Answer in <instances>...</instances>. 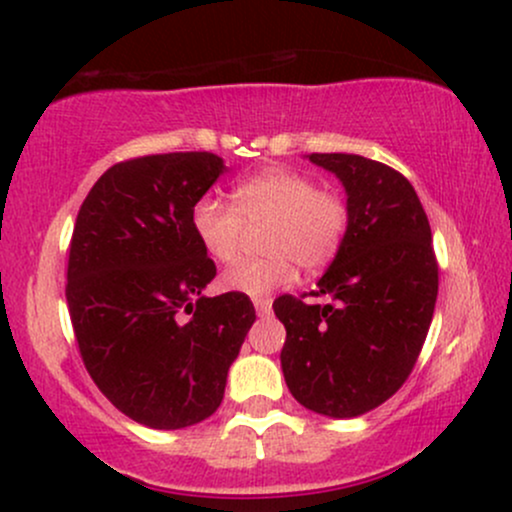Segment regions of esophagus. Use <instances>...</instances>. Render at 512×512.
<instances>
[{"label": "esophagus", "instance_id": "esophagus-1", "mask_svg": "<svg viewBox=\"0 0 512 512\" xmlns=\"http://www.w3.org/2000/svg\"><path fill=\"white\" fill-rule=\"evenodd\" d=\"M255 310H257V315H269L272 313V301H269V298H255Z\"/></svg>", "mask_w": 512, "mask_h": 512}]
</instances>
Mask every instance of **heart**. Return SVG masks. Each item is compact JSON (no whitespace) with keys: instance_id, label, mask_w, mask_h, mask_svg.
<instances>
[{"instance_id":"1","label":"heart","mask_w":512,"mask_h":512,"mask_svg":"<svg viewBox=\"0 0 512 512\" xmlns=\"http://www.w3.org/2000/svg\"><path fill=\"white\" fill-rule=\"evenodd\" d=\"M233 206L216 197L197 199L190 226L211 260L233 262L245 236L242 221L250 228L269 223L264 250L272 255L240 262L221 276V289L250 298L291 284L298 264L308 272L330 264L349 226V207L337 192L320 190L315 178L281 166L240 180Z\"/></svg>"}]
</instances>
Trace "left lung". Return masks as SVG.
<instances>
[{"instance_id": "obj_1", "label": "left lung", "mask_w": 512, "mask_h": 512, "mask_svg": "<svg viewBox=\"0 0 512 512\" xmlns=\"http://www.w3.org/2000/svg\"><path fill=\"white\" fill-rule=\"evenodd\" d=\"M308 161L342 182L349 226L317 281V293L332 303L274 301L286 327L281 370L305 409L354 419L409 378L433 320L438 264L426 211L404 175L356 154Z\"/></svg>"}]
</instances>
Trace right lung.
Returning <instances> with one entry per match:
<instances>
[{
  "mask_svg": "<svg viewBox=\"0 0 512 512\" xmlns=\"http://www.w3.org/2000/svg\"><path fill=\"white\" fill-rule=\"evenodd\" d=\"M223 170L209 151L117 163L76 216L67 305L81 358L122 414L158 431L219 409L255 322L243 293L204 296L216 267L190 214Z\"/></svg>",
  "mask_w": 512,
  "mask_h": 512,
  "instance_id": "add662e5",
  "label": "right lung"
}]
</instances>
